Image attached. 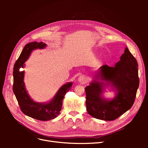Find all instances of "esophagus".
Wrapping results in <instances>:
<instances>
[{"label":"esophagus","instance_id":"esophagus-1","mask_svg":"<svg viewBox=\"0 0 148 148\" xmlns=\"http://www.w3.org/2000/svg\"><path fill=\"white\" fill-rule=\"evenodd\" d=\"M78 82H79L80 83H82V84L86 83V82H87V79H86V77H85V76H84V75L80 76V77L78 78Z\"/></svg>","mask_w":148,"mask_h":148}]
</instances>
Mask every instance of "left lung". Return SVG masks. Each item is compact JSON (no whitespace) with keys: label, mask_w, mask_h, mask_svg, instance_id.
Returning a JSON list of instances; mask_svg holds the SVG:
<instances>
[{"label":"left lung","mask_w":148,"mask_h":148,"mask_svg":"<svg viewBox=\"0 0 148 148\" xmlns=\"http://www.w3.org/2000/svg\"><path fill=\"white\" fill-rule=\"evenodd\" d=\"M138 66L136 59L126 47L114 66L104 65L96 71L94 80L85 88L88 114L97 119L111 121L130 109L140 84ZM107 86L116 91V97L111 100L101 96Z\"/></svg>","instance_id":"obj_1"}]
</instances>
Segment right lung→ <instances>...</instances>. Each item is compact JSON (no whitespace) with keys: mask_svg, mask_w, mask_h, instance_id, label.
Segmentation results:
<instances>
[{"mask_svg":"<svg viewBox=\"0 0 148 148\" xmlns=\"http://www.w3.org/2000/svg\"><path fill=\"white\" fill-rule=\"evenodd\" d=\"M46 46V44L42 42H32L26 44L15 62L13 71V91L21 110L28 117L42 121L55 119L60 114L64 97L66 92L71 89L73 84L72 82H69L64 84L57 92L53 99L47 103L36 102L31 99L26 90L23 82L25 72L21 70L24 68V63L28 60L33 50L44 49Z\"/></svg>","mask_w":148,"mask_h":148,"instance_id":"right-lung-1","label":"right lung"}]
</instances>
